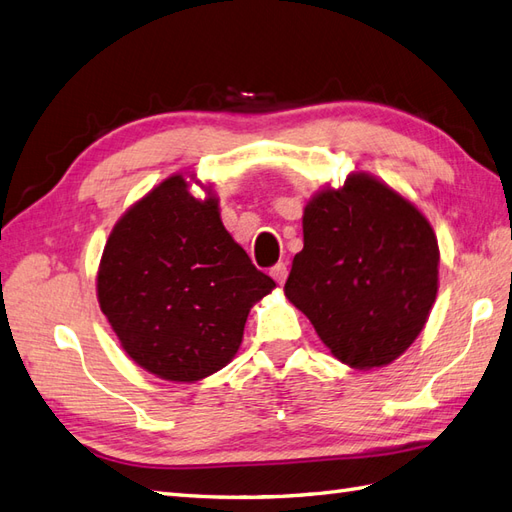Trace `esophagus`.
<instances>
[{
	"label": "esophagus",
	"instance_id": "34e87169",
	"mask_svg": "<svg viewBox=\"0 0 512 512\" xmlns=\"http://www.w3.org/2000/svg\"><path fill=\"white\" fill-rule=\"evenodd\" d=\"M270 277L275 279L277 283H285V279H288V266H285L283 261H281V264H277V266H272L270 268Z\"/></svg>",
	"mask_w": 512,
	"mask_h": 512
}]
</instances>
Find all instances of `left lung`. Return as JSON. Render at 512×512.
<instances>
[{
	"label": "left lung",
	"instance_id": "8db88e82",
	"mask_svg": "<svg viewBox=\"0 0 512 512\" xmlns=\"http://www.w3.org/2000/svg\"><path fill=\"white\" fill-rule=\"evenodd\" d=\"M438 290V242L421 211L368 174L303 213L285 296L353 368L388 364L421 334Z\"/></svg>",
	"mask_w": 512,
	"mask_h": 512
}]
</instances>
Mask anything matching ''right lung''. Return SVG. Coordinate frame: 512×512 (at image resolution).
I'll list each match as a JSON object with an SVG mask.
<instances>
[{
	"label": "right lung",
	"instance_id": "right-lung-1",
	"mask_svg": "<svg viewBox=\"0 0 512 512\" xmlns=\"http://www.w3.org/2000/svg\"><path fill=\"white\" fill-rule=\"evenodd\" d=\"M275 288L222 227L218 200L170 176L104 246L98 299L124 351L170 382H198L240 349L248 312Z\"/></svg>",
	"mask_w": 512,
	"mask_h": 512
}]
</instances>
